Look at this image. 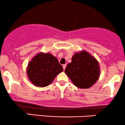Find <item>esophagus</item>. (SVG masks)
Masks as SVG:
<instances>
[{"instance_id": "esophagus-1", "label": "esophagus", "mask_w": 125, "mask_h": 125, "mask_svg": "<svg viewBox=\"0 0 125 125\" xmlns=\"http://www.w3.org/2000/svg\"><path fill=\"white\" fill-rule=\"evenodd\" d=\"M66 67V64H63V70H65Z\"/></svg>"}]
</instances>
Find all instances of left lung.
<instances>
[{"mask_svg":"<svg viewBox=\"0 0 125 125\" xmlns=\"http://www.w3.org/2000/svg\"><path fill=\"white\" fill-rule=\"evenodd\" d=\"M100 69L97 60L87 51H82L73 55L64 72L75 86L88 88L100 77Z\"/></svg>","mask_w":125,"mask_h":125,"instance_id":"8db88e82","label":"left lung"}]
</instances>
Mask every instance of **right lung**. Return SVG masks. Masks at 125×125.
<instances>
[{
  "label": "right lung",
  "mask_w": 125,
  "mask_h": 125,
  "mask_svg": "<svg viewBox=\"0 0 125 125\" xmlns=\"http://www.w3.org/2000/svg\"><path fill=\"white\" fill-rule=\"evenodd\" d=\"M62 66L56 57L49 53H37L33 57L27 67L30 81L35 86L49 85L58 74L63 72Z\"/></svg>",
  "instance_id": "obj_1"
}]
</instances>
